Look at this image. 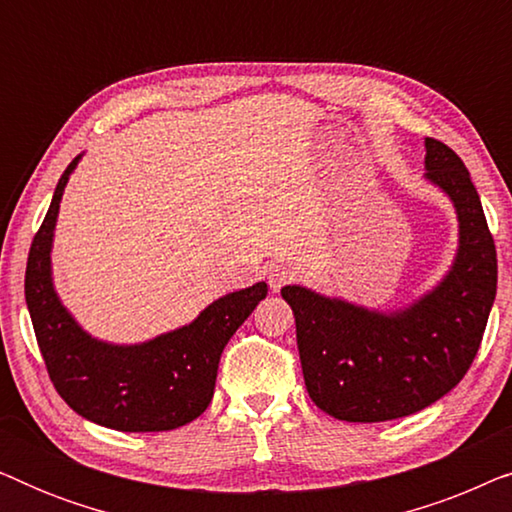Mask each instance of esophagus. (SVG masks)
Here are the masks:
<instances>
[{
	"mask_svg": "<svg viewBox=\"0 0 512 512\" xmlns=\"http://www.w3.org/2000/svg\"><path fill=\"white\" fill-rule=\"evenodd\" d=\"M293 279V270L291 268H286L284 263H277V265H272V268L268 270V282H270V289L272 291H279L282 289L284 284H289Z\"/></svg>",
	"mask_w": 512,
	"mask_h": 512,
	"instance_id": "34e87169",
	"label": "esophagus"
}]
</instances>
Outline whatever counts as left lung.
Listing matches in <instances>:
<instances>
[{"instance_id": "8db88e82", "label": "left lung", "mask_w": 512, "mask_h": 512, "mask_svg": "<svg viewBox=\"0 0 512 512\" xmlns=\"http://www.w3.org/2000/svg\"><path fill=\"white\" fill-rule=\"evenodd\" d=\"M424 179L450 198L457 254L417 300L375 310L289 284L307 394L342 422L408 417L452 391L471 368L496 298V247L466 165L438 139H424Z\"/></svg>"}]
</instances>
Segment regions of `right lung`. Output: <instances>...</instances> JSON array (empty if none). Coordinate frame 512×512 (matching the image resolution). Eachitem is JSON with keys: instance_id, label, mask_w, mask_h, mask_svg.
<instances>
[{"instance_id": "1", "label": "right lung", "mask_w": 512, "mask_h": 512, "mask_svg": "<svg viewBox=\"0 0 512 512\" xmlns=\"http://www.w3.org/2000/svg\"><path fill=\"white\" fill-rule=\"evenodd\" d=\"M81 158L83 153L69 163L55 186L27 258L25 300L41 356L53 387L88 422L130 433L179 429L212 403L223 347L268 296V284L226 293L191 324L135 345L90 335L55 291L51 261L62 193Z\"/></svg>"}]
</instances>
